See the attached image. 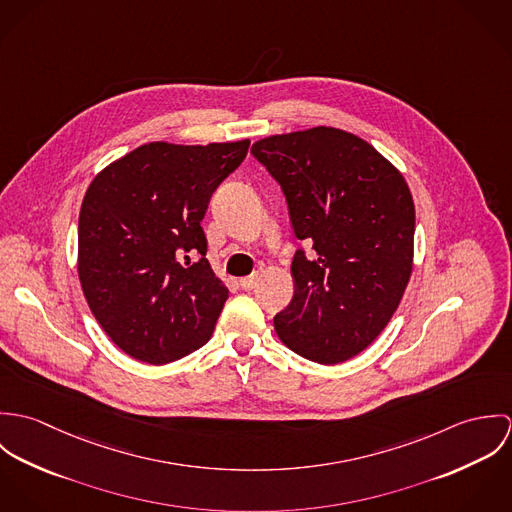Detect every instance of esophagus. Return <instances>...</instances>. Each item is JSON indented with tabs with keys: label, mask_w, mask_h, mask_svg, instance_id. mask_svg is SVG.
<instances>
[{
	"label": "esophagus",
	"mask_w": 512,
	"mask_h": 512,
	"mask_svg": "<svg viewBox=\"0 0 512 512\" xmlns=\"http://www.w3.org/2000/svg\"><path fill=\"white\" fill-rule=\"evenodd\" d=\"M258 274H252V276H246V278H242L240 280V288L242 290H252V288H256V284H258Z\"/></svg>",
	"instance_id": "esophagus-1"
}]
</instances>
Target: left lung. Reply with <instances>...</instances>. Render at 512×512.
Wrapping results in <instances>:
<instances>
[{"instance_id": "8db88e82", "label": "left lung", "mask_w": 512, "mask_h": 512, "mask_svg": "<svg viewBox=\"0 0 512 512\" xmlns=\"http://www.w3.org/2000/svg\"><path fill=\"white\" fill-rule=\"evenodd\" d=\"M282 185L293 232L313 242L293 258L292 303L274 317L303 359L337 365L382 333L414 268L416 211L404 175L363 138L317 126L254 142Z\"/></svg>"}]
</instances>
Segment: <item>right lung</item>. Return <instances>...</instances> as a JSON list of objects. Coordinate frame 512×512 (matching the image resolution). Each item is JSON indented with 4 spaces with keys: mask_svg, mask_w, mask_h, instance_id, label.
Segmentation results:
<instances>
[{
    "mask_svg": "<svg viewBox=\"0 0 512 512\" xmlns=\"http://www.w3.org/2000/svg\"><path fill=\"white\" fill-rule=\"evenodd\" d=\"M248 146L151 142L88 185L78 217V280L104 333L132 359L165 365L211 339L228 288L205 258L201 220ZM187 251L200 260L191 263Z\"/></svg>",
    "mask_w": 512,
    "mask_h": 512,
    "instance_id": "obj_1",
    "label": "right lung"
}]
</instances>
